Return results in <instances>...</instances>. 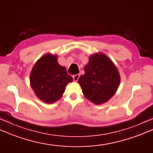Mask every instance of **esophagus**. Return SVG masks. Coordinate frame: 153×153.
Here are the masks:
<instances>
[{"mask_svg": "<svg viewBox=\"0 0 153 153\" xmlns=\"http://www.w3.org/2000/svg\"><path fill=\"white\" fill-rule=\"evenodd\" d=\"M79 77V74L74 75V76H73V79H74V82H77V81L78 80Z\"/></svg>", "mask_w": 153, "mask_h": 153, "instance_id": "obj_1", "label": "esophagus"}]
</instances>
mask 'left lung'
Returning <instances> with one entry per match:
<instances>
[{
    "instance_id": "obj_1",
    "label": "left lung",
    "mask_w": 153,
    "mask_h": 153,
    "mask_svg": "<svg viewBox=\"0 0 153 153\" xmlns=\"http://www.w3.org/2000/svg\"><path fill=\"white\" fill-rule=\"evenodd\" d=\"M85 74L78 79L84 96L92 103L107 102L116 93L120 84V74L108 56L95 53L89 56Z\"/></svg>"
}]
</instances>
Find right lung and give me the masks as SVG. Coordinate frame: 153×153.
<instances>
[{
	"instance_id": "obj_1",
	"label": "right lung",
	"mask_w": 153,
	"mask_h": 153,
	"mask_svg": "<svg viewBox=\"0 0 153 153\" xmlns=\"http://www.w3.org/2000/svg\"><path fill=\"white\" fill-rule=\"evenodd\" d=\"M57 57L50 53L41 57L33 66L30 75V86L34 94L46 103L59 100L68 83L73 81L65 68L58 64Z\"/></svg>"
}]
</instances>
